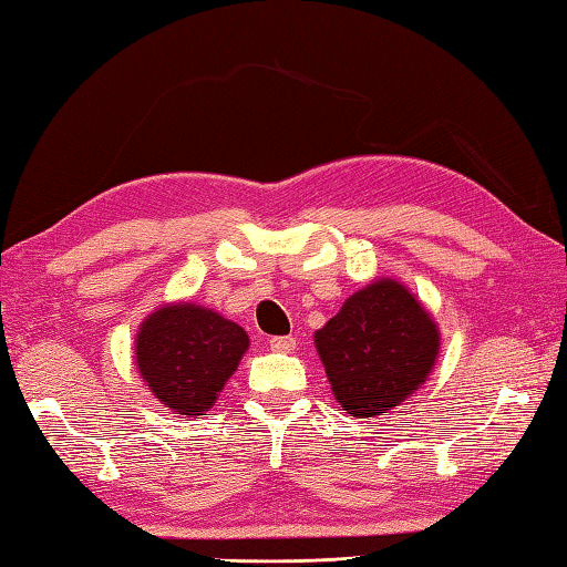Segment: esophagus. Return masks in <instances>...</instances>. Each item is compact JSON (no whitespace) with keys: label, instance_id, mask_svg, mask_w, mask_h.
<instances>
[{"label":"esophagus","instance_id":"34e87169","mask_svg":"<svg viewBox=\"0 0 567 567\" xmlns=\"http://www.w3.org/2000/svg\"><path fill=\"white\" fill-rule=\"evenodd\" d=\"M270 348L275 353H292L297 348V341L292 336H275V339H270Z\"/></svg>","mask_w":567,"mask_h":567}]
</instances>
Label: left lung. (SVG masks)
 <instances>
[{
    "label": "left lung",
    "mask_w": 567,
    "mask_h": 567,
    "mask_svg": "<svg viewBox=\"0 0 567 567\" xmlns=\"http://www.w3.org/2000/svg\"><path fill=\"white\" fill-rule=\"evenodd\" d=\"M331 392L346 414L375 419L409 400L431 375L441 331L431 311L392 277L346 299L315 333Z\"/></svg>",
    "instance_id": "1"
}]
</instances>
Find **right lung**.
Here are the masks:
<instances>
[{"instance_id": "add662e5", "label": "right lung", "mask_w": 567, "mask_h": 567, "mask_svg": "<svg viewBox=\"0 0 567 567\" xmlns=\"http://www.w3.org/2000/svg\"><path fill=\"white\" fill-rule=\"evenodd\" d=\"M248 346V333L219 311L171 302L141 321L134 358L155 400L179 419H199L219 400Z\"/></svg>"}]
</instances>
